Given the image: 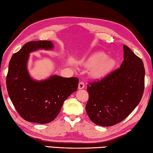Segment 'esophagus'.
Returning <instances> with one entry per match:
<instances>
[{
	"label": "esophagus",
	"instance_id": "1",
	"mask_svg": "<svg viewBox=\"0 0 153 153\" xmlns=\"http://www.w3.org/2000/svg\"><path fill=\"white\" fill-rule=\"evenodd\" d=\"M84 87H85V86H84V83L83 82H80L79 83V84H78V88H79V90L84 89Z\"/></svg>",
	"mask_w": 153,
	"mask_h": 153
}]
</instances>
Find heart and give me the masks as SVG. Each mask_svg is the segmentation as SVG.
I'll use <instances>...</instances> for the list:
<instances>
[{
  "mask_svg": "<svg viewBox=\"0 0 153 153\" xmlns=\"http://www.w3.org/2000/svg\"><path fill=\"white\" fill-rule=\"evenodd\" d=\"M115 59L108 56L104 52H96L93 53L84 65L91 67L90 74L94 78H100L107 75L115 65Z\"/></svg>",
  "mask_w": 153,
  "mask_h": 153,
  "instance_id": "1",
  "label": "heart"
}]
</instances>
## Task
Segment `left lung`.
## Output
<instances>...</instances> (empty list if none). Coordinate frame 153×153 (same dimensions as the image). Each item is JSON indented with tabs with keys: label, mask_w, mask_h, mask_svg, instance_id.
<instances>
[{
	"label": "left lung",
	"mask_w": 153,
	"mask_h": 153,
	"mask_svg": "<svg viewBox=\"0 0 153 153\" xmlns=\"http://www.w3.org/2000/svg\"><path fill=\"white\" fill-rule=\"evenodd\" d=\"M143 62L123 45L120 68L99 81L90 83L86 113L93 123L108 127L122 121L140 102L144 89Z\"/></svg>",
	"instance_id": "8db88e82"
}]
</instances>
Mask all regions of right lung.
<instances>
[{
  "mask_svg": "<svg viewBox=\"0 0 153 153\" xmlns=\"http://www.w3.org/2000/svg\"><path fill=\"white\" fill-rule=\"evenodd\" d=\"M51 41H32L25 44L10 60L7 76V88L10 99L23 119L40 124L51 122L61 111L63 102L76 92L79 79L53 75L36 80L27 69L30 54L33 52L51 51Z\"/></svg>",
  "mask_w": 153,
  "mask_h": 153,
  "instance_id": "right-lung-1",
  "label": "right lung"
}]
</instances>
